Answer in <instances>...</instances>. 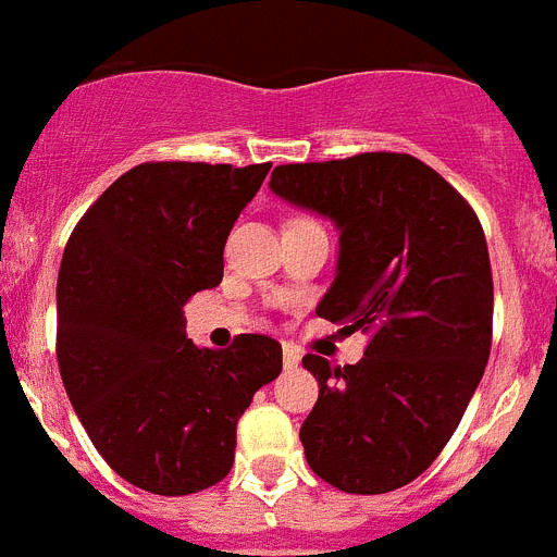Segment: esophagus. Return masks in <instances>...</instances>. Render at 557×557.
<instances>
[{"mask_svg":"<svg viewBox=\"0 0 557 557\" xmlns=\"http://www.w3.org/2000/svg\"><path fill=\"white\" fill-rule=\"evenodd\" d=\"M298 362H301V354L293 346H284V368H298Z\"/></svg>","mask_w":557,"mask_h":557,"instance_id":"obj_1","label":"esophagus"}]
</instances>
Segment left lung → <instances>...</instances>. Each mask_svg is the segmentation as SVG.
Here are the masks:
<instances>
[{"label": "left lung", "instance_id": "1", "mask_svg": "<svg viewBox=\"0 0 557 557\" xmlns=\"http://www.w3.org/2000/svg\"><path fill=\"white\" fill-rule=\"evenodd\" d=\"M270 191L339 231L314 312L371 337L357 366L304 357L321 387L301 426L309 469L346 494L401 488L449 444L488 366L494 282L480 220L407 152L275 166Z\"/></svg>", "mask_w": 557, "mask_h": 557}]
</instances>
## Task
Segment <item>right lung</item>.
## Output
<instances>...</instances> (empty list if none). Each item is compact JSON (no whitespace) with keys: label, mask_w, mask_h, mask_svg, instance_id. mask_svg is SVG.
I'll return each instance as SVG.
<instances>
[{"label":"right lung","mask_w":557,"mask_h":557,"mask_svg":"<svg viewBox=\"0 0 557 557\" xmlns=\"http://www.w3.org/2000/svg\"><path fill=\"white\" fill-rule=\"evenodd\" d=\"M270 164L150 161L102 191L58 273V368L91 444L122 480L186 496L234 466L236 421L282 373V346L198 348L184 304L223 282V248Z\"/></svg>","instance_id":"add662e5"}]
</instances>
